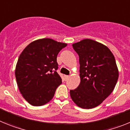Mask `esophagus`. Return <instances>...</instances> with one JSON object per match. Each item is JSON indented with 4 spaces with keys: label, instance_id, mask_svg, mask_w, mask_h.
<instances>
[{
    "label": "esophagus",
    "instance_id": "obj_1",
    "mask_svg": "<svg viewBox=\"0 0 130 130\" xmlns=\"http://www.w3.org/2000/svg\"><path fill=\"white\" fill-rule=\"evenodd\" d=\"M64 77H65V79H66V81H67L68 79L69 78H70V76H68V75H65V76H64Z\"/></svg>",
    "mask_w": 130,
    "mask_h": 130
}]
</instances>
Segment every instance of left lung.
<instances>
[{
    "instance_id": "1",
    "label": "left lung",
    "mask_w": 130,
    "mask_h": 130,
    "mask_svg": "<svg viewBox=\"0 0 130 130\" xmlns=\"http://www.w3.org/2000/svg\"><path fill=\"white\" fill-rule=\"evenodd\" d=\"M72 46L79 57L81 82L75 90H70V96L79 107H96L111 94L118 81L114 55L105 45L90 39Z\"/></svg>"
}]
</instances>
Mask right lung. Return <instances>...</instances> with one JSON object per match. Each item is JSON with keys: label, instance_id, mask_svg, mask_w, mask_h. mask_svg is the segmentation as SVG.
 I'll use <instances>...</instances> for the list:
<instances>
[{"label": "right lung", "instance_id": "add662e5", "mask_svg": "<svg viewBox=\"0 0 130 130\" xmlns=\"http://www.w3.org/2000/svg\"><path fill=\"white\" fill-rule=\"evenodd\" d=\"M66 43L50 38L31 42L21 53L15 74L19 91L33 106L51 100L62 79L57 72V57Z\"/></svg>", "mask_w": 130, "mask_h": 130}]
</instances>
